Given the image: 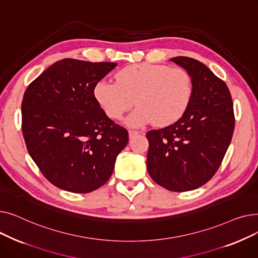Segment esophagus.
<instances>
[{"label":"esophagus","mask_w":258,"mask_h":258,"mask_svg":"<svg viewBox=\"0 0 258 258\" xmlns=\"http://www.w3.org/2000/svg\"><path fill=\"white\" fill-rule=\"evenodd\" d=\"M139 134H140V132H137V131H130V132H128V136H130L131 139H133L134 137L138 136Z\"/></svg>","instance_id":"obj_1"}]
</instances>
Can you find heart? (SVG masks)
<instances>
[{
  "mask_svg": "<svg viewBox=\"0 0 258 258\" xmlns=\"http://www.w3.org/2000/svg\"><path fill=\"white\" fill-rule=\"evenodd\" d=\"M192 93L187 71L152 63L127 66L115 75V83L101 80L94 89L95 98L112 119H121L135 103L138 105L126 119L131 127L174 123L187 111Z\"/></svg>",
  "mask_w": 258,
  "mask_h": 258,
  "instance_id": "obj_1",
  "label": "heart"
}]
</instances>
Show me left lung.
<instances>
[{
    "mask_svg": "<svg viewBox=\"0 0 258 258\" xmlns=\"http://www.w3.org/2000/svg\"><path fill=\"white\" fill-rule=\"evenodd\" d=\"M169 60L190 75L192 98L177 122L146 134V164L157 184L181 192L204 185L219 169L232 139L234 114L226 84L209 68L185 56Z\"/></svg>",
    "mask_w": 258,
    "mask_h": 258,
    "instance_id": "1",
    "label": "left lung"
}]
</instances>
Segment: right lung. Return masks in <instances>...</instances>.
<instances>
[{"label":"right lung","instance_id":"1","mask_svg":"<svg viewBox=\"0 0 258 258\" xmlns=\"http://www.w3.org/2000/svg\"><path fill=\"white\" fill-rule=\"evenodd\" d=\"M116 66L64 58L24 94L27 150L45 178L62 190L89 194L101 187L128 142L127 131L105 115L94 96L98 81Z\"/></svg>","mask_w":258,"mask_h":258}]
</instances>
